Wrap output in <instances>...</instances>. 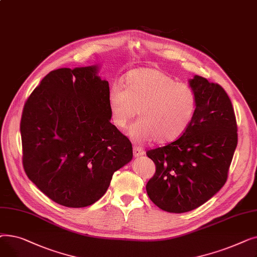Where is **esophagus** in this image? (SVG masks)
<instances>
[{"instance_id": "obj_1", "label": "esophagus", "mask_w": 257, "mask_h": 257, "mask_svg": "<svg viewBox=\"0 0 257 257\" xmlns=\"http://www.w3.org/2000/svg\"><path fill=\"white\" fill-rule=\"evenodd\" d=\"M145 154V151L143 148L141 147H133V155L136 157H139V156H142Z\"/></svg>"}]
</instances>
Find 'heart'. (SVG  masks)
<instances>
[{
	"label": "heart",
	"mask_w": 257,
	"mask_h": 257,
	"mask_svg": "<svg viewBox=\"0 0 257 257\" xmlns=\"http://www.w3.org/2000/svg\"><path fill=\"white\" fill-rule=\"evenodd\" d=\"M109 108L116 127L124 128L134 116H141L129 129L132 140H154L169 144L179 140L190 127L197 107L194 89L156 69L142 67L125 77L124 88L109 91Z\"/></svg>",
	"instance_id": "obj_1"
}]
</instances>
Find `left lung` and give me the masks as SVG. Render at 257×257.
<instances>
[{
	"mask_svg": "<svg viewBox=\"0 0 257 257\" xmlns=\"http://www.w3.org/2000/svg\"><path fill=\"white\" fill-rule=\"evenodd\" d=\"M190 85L197 97L190 127L179 140L147 151L156 168L147 194L173 213L191 211L221 190L237 145L236 118L224 88L201 76Z\"/></svg>",
	"mask_w": 257,
	"mask_h": 257,
	"instance_id": "obj_1",
	"label": "left lung"
}]
</instances>
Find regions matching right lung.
I'll return each mask as SVG.
<instances>
[{"mask_svg": "<svg viewBox=\"0 0 257 257\" xmlns=\"http://www.w3.org/2000/svg\"><path fill=\"white\" fill-rule=\"evenodd\" d=\"M97 72L96 65L54 70L24 105V170L66 207L97 202L133 155L129 139L110 123L109 84Z\"/></svg>", "mask_w": 257, "mask_h": 257, "instance_id": "right-lung-1", "label": "right lung"}]
</instances>
